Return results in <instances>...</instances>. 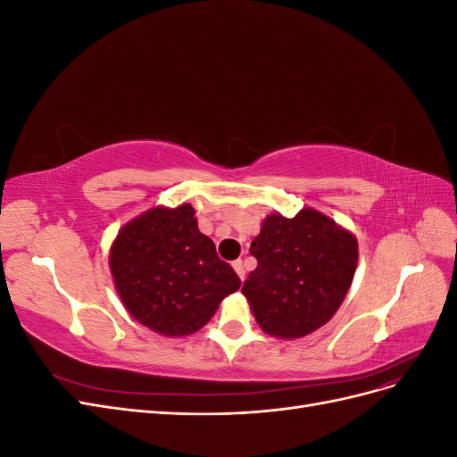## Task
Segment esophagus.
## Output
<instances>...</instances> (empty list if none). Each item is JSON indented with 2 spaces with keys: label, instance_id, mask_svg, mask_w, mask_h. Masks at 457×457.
<instances>
[{
  "label": "esophagus",
  "instance_id": "1",
  "mask_svg": "<svg viewBox=\"0 0 457 457\" xmlns=\"http://www.w3.org/2000/svg\"><path fill=\"white\" fill-rule=\"evenodd\" d=\"M232 269L237 270V274L240 276V280H244V278H245V270H244V262H242V259L232 261Z\"/></svg>",
  "mask_w": 457,
  "mask_h": 457
}]
</instances>
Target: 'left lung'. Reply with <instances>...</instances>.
<instances>
[{"label":"left lung","mask_w":457,"mask_h":457,"mask_svg":"<svg viewBox=\"0 0 457 457\" xmlns=\"http://www.w3.org/2000/svg\"><path fill=\"white\" fill-rule=\"evenodd\" d=\"M250 253L257 269L244 282L257 324L270 336L297 339L322 328L347 295L358 261L351 232L311 207L265 219Z\"/></svg>","instance_id":"8db88e82"}]
</instances>
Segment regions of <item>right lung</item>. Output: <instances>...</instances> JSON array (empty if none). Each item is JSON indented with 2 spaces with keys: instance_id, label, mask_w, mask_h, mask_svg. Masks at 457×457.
<instances>
[{
  "instance_id": "add662e5",
  "label": "right lung",
  "mask_w": 457,
  "mask_h": 457,
  "mask_svg": "<svg viewBox=\"0 0 457 457\" xmlns=\"http://www.w3.org/2000/svg\"><path fill=\"white\" fill-rule=\"evenodd\" d=\"M110 270L135 320L170 337L195 334L240 287L188 204L154 207L123 227L110 250Z\"/></svg>"
}]
</instances>
